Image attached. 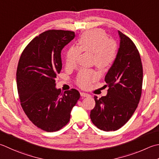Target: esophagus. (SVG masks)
Instances as JSON below:
<instances>
[{"instance_id": "obj_1", "label": "esophagus", "mask_w": 159, "mask_h": 159, "mask_svg": "<svg viewBox=\"0 0 159 159\" xmlns=\"http://www.w3.org/2000/svg\"><path fill=\"white\" fill-rule=\"evenodd\" d=\"M80 96H83V97H88V96H90L89 94H87V93L85 92H80Z\"/></svg>"}]
</instances>
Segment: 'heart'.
<instances>
[{"label":"heart","instance_id":"b5f03b06","mask_svg":"<svg viewBox=\"0 0 159 159\" xmlns=\"http://www.w3.org/2000/svg\"><path fill=\"white\" fill-rule=\"evenodd\" d=\"M79 48L72 47L66 54L67 67H74L80 52L93 55V63L102 70L107 69L113 63L117 53L116 45L108 39L103 30L95 29L84 33L79 40ZM98 74L94 70H81L77 76V83L81 88H88L98 79Z\"/></svg>","mask_w":159,"mask_h":159}]
</instances>
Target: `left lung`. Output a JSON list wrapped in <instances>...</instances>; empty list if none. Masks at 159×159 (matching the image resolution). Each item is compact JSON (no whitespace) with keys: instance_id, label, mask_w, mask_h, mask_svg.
I'll use <instances>...</instances> for the list:
<instances>
[{"instance_id":"8db88e82","label":"left lung","mask_w":159,"mask_h":159,"mask_svg":"<svg viewBox=\"0 0 159 159\" xmlns=\"http://www.w3.org/2000/svg\"><path fill=\"white\" fill-rule=\"evenodd\" d=\"M120 44L116 57L105 77L109 89L90 111L93 124L103 131L123 127L134 112L141 98L143 67L139 52L129 37L118 31Z\"/></svg>"}]
</instances>
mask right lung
Wrapping results in <instances>:
<instances>
[{
  "instance_id": "right-lung-1",
  "label": "right lung",
  "mask_w": 159,
  "mask_h": 159,
  "mask_svg": "<svg viewBox=\"0 0 159 159\" xmlns=\"http://www.w3.org/2000/svg\"><path fill=\"white\" fill-rule=\"evenodd\" d=\"M75 37L70 31L48 30L25 48L18 62L16 83L20 105L39 128L56 132L67 125L80 98L71 89L61 94L56 79L62 69L61 51Z\"/></svg>"
}]
</instances>
